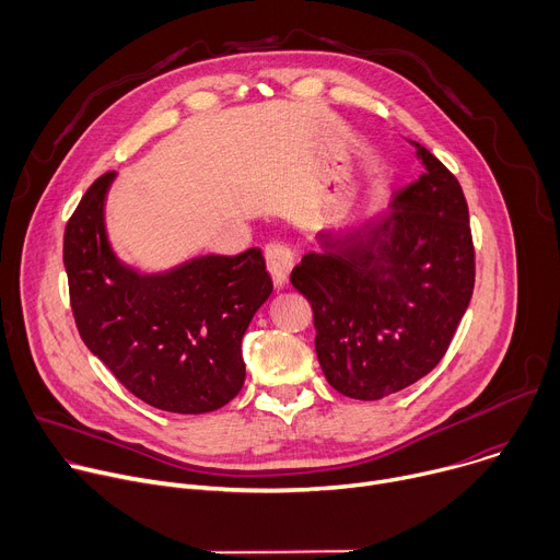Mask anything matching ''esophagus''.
Instances as JSON below:
<instances>
[{
    "label": "esophagus",
    "mask_w": 560,
    "mask_h": 560,
    "mask_svg": "<svg viewBox=\"0 0 560 560\" xmlns=\"http://www.w3.org/2000/svg\"><path fill=\"white\" fill-rule=\"evenodd\" d=\"M266 264H268V272L275 281V288H283L288 283L290 270L294 266V255L290 253L288 246H283L281 242H270L266 246Z\"/></svg>",
    "instance_id": "34e87169"
}]
</instances>
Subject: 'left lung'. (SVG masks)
<instances>
[{
	"label": "left lung",
	"instance_id": "obj_1",
	"mask_svg": "<svg viewBox=\"0 0 560 560\" xmlns=\"http://www.w3.org/2000/svg\"><path fill=\"white\" fill-rule=\"evenodd\" d=\"M425 173L396 190L359 230H322L318 250L292 270L314 312V348L328 383L376 401L432 372L474 290L467 201L423 145Z\"/></svg>",
	"mask_w": 560,
	"mask_h": 560
}]
</instances>
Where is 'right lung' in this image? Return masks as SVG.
Wrapping results in <instances>:
<instances>
[{
    "label": "right lung",
    "mask_w": 560,
    "mask_h": 560,
    "mask_svg": "<svg viewBox=\"0 0 560 560\" xmlns=\"http://www.w3.org/2000/svg\"><path fill=\"white\" fill-rule=\"evenodd\" d=\"M102 175L63 232V266L79 337L143 404L175 415L223 408L244 387L242 339L272 279L259 248L201 255L166 272H139L110 248Z\"/></svg>",
    "instance_id": "add662e5"
}]
</instances>
